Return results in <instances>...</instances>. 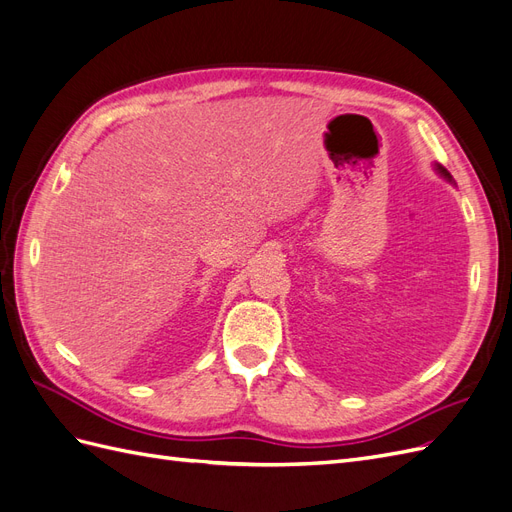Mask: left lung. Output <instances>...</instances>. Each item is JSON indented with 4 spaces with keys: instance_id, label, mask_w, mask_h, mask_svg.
<instances>
[{
    "instance_id": "left-lung-1",
    "label": "left lung",
    "mask_w": 512,
    "mask_h": 512,
    "mask_svg": "<svg viewBox=\"0 0 512 512\" xmlns=\"http://www.w3.org/2000/svg\"><path fill=\"white\" fill-rule=\"evenodd\" d=\"M438 170H440V173H442V175H444V177H446V179H451V175H448V173H446V168H442V166H438Z\"/></svg>"
}]
</instances>
